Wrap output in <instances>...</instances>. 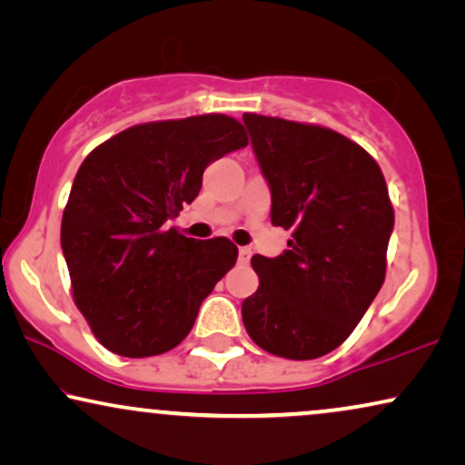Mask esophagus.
Returning <instances> with one entry per match:
<instances>
[{
    "label": "esophagus",
    "mask_w": 465,
    "mask_h": 465,
    "mask_svg": "<svg viewBox=\"0 0 465 465\" xmlns=\"http://www.w3.org/2000/svg\"><path fill=\"white\" fill-rule=\"evenodd\" d=\"M238 257H240V262H242V263H249V259H251V249H249V246H240Z\"/></svg>",
    "instance_id": "esophagus-1"
}]
</instances>
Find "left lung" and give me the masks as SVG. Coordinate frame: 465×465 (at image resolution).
Instances as JSON below:
<instances>
[{
    "label": "left lung",
    "mask_w": 465,
    "mask_h": 465,
    "mask_svg": "<svg viewBox=\"0 0 465 465\" xmlns=\"http://www.w3.org/2000/svg\"><path fill=\"white\" fill-rule=\"evenodd\" d=\"M252 151L272 193V223L289 249L255 255L259 287L242 302L252 342L272 355L323 357L351 336L387 272L393 206L379 163L321 125L246 113Z\"/></svg>",
    "instance_id": "1"
}]
</instances>
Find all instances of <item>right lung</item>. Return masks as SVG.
<instances>
[{"mask_svg":"<svg viewBox=\"0 0 465 465\" xmlns=\"http://www.w3.org/2000/svg\"><path fill=\"white\" fill-rule=\"evenodd\" d=\"M249 144L227 114L140 123L86 154L61 219L74 304L121 357L181 344L202 302L233 268L227 238L183 236L168 221L202 189L203 170Z\"/></svg>","mask_w":465,"mask_h":465,"instance_id":"right-lung-1","label":"right lung"}]
</instances>
